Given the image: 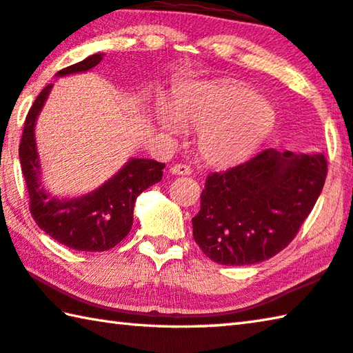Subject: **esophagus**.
Listing matches in <instances>:
<instances>
[{"label": "esophagus", "mask_w": 353, "mask_h": 353, "mask_svg": "<svg viewBox=\"0 0 353 353\" xmlns=\"http://www.w3.org/2000/svg\"><path fill=\"white\" fill-rule=\"evenodd\" d=\"M170 172H171V174H174V176H188V174H191V168L188 165L176 163V165L171 166Z\"/></svg>", "instance_id": "1"}]
</instances>
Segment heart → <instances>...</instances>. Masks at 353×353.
<instances>
[{
	"mask_svg": "<svg viewBox=\"0 0 353 353\" xmlns=\"http://www.w3.org/2000/svg\"><path fill=\"white\" fill-rule=\"evenodd\" d=\"M160 129L179 137L198 130V151L218 168L232 166L252 154L276 121V112L252 88L236 81H202L182 88L170 112H157Z\"/></svg>",
	"mask_w": 353,
	"mask_h": 353,
	"instance_id": "heart-1",
	"label": "heart"
}]
</instances>
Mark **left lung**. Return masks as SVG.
<instances>
[{
	"mask_svg": "<svg viewBox=\"0 0 353 353\" xmlns=\"http://www.w3.org/2000/svg\"><path fill=\"white\" fill-rule=\"evenodd\" d=\"M327 177L321 152L265 149L246 162L212 172L191 219L208 259L229 266L271 259L294 240Z\"/></svg>",
	"mask_w": 353,
	"mask_h": 353,
	"instance_id": "obj_1",
	"label": "left lung"
}]
</instances>
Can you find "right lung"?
Here are the masks:
<instances>
[{"label":"right lung","mask_w":353,"mask_h":353,"mask_svg":"<svg viewBox=\"0 0 353 353\" xmlns=\"http://www.w3.org/2000/svg\"><path fill=\"white\" fill-rule=\"evenodd\" d=\"M103 54H93L56 76L83 73L97 67ZM52 83L35 98L28 112L20 141V163L29 193V210L45 234L63 246L87 252L115 248L129 234L139 194L160 182L165 163L151 159H129L115 176L79 198H57L41 185V166L35 143V123L50 97Z\"/></svg>","instance_id":"1"}]
</instances>
